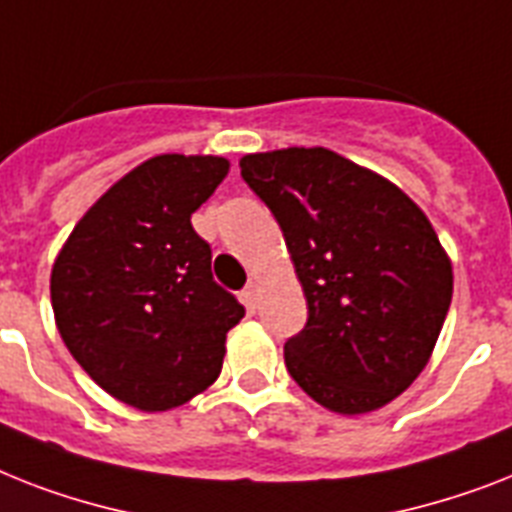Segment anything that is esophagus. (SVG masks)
Here are the masks:
<instances>
[{"instance_id": "34e87169", "label": "esophagus", "mask_w": 512, "mask_h": 512, "mask_svg": "<svg viewBox=\"0 0 512 512\" xmlns=\"http://www.w3.org/2000/svg\"><path fill=\"white\" fill-rule=\"evenodd\" d=\"M242 302L247 305V310H255V305H257V284H255V281H249V284L242 289Z\"/></svg>"}]
</instances>
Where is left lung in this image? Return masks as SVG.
<instances>
[{"mask_svg": "<svg viewBox=\"0 0 512 512\" xmlns=\"http://www.w3.org/2000/svg\"><path fill=\"white\" fill-rule=\"evenodd\" d=\"M242 178L284 231L307 323L286 371L318 405L371 413L426 368L452 302V265L423 210L323 147L244 155Z\"/></svg>", "mask_w": 512, "mask_h": 512, "instance_id": "obj_1", "label": "left lung"}]
</instances>
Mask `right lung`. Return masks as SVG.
<instances>
[{
	"mask_svg": "<svg viewBox=\"0 0 512 512\" xmlns=\"http://www.w3.org/2000/svg\"><path fill=\"white\" fill-rule=\"evenodd\" d=\"M213 155H157L89 207L54 260L52 310L76 363L107 394L157 413L220 376L244 307L213 281L191 213L226 178Z\"/></svg>",
	"mask_w": 512,
	"mask_h": 512,
	"instance_id": "1",
	"label": "right lung"
}]
</instances>
